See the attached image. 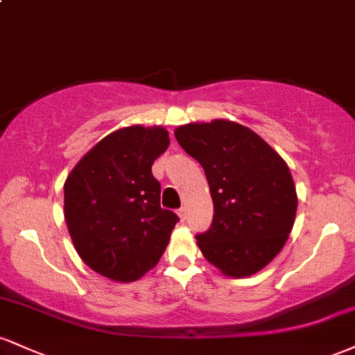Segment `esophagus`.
<instances>
[{"label":"esophagus","mask_w":355,"mask_h":355,"mask_svg":"<svg viewBox=\"0 0 355 355\" xmlns=\"http://www.w3.org/2000/svg\"><path fill=\"white\" fill-rule=\"evenodd\" d=\"M177 214H178V217H180L182 222L187 218V211H185V209H183V207H182V209H178Z\"/></svg>","instance_id":"1"}]
</instances>
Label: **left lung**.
I'll use <instances>...</instances> for the list:
<instances>
[{
    "label": "left lung",
    "instance_id": "1",
    "mask_svg": "<svg viewBox=\"0 0 355 355\" xmlns=\"http://www.w3.org/2000/svg\"><path fill=\"white\" fill-rule=\"evenodd\" d=\"M175 138L202 165L214 200L210 229L195 235L203 257L235 279L262 270L295 222L297 193L287 164L235 121L183 125Z\"/></svg>",
    "mask_w": 355,
    "mask_h": 355
}]
</instances>
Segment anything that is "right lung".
Wrapping results in <instances>:
<instances>
[{
	"mask_svg": "<svg viewBox=\"0 0 355 355\" xmlns=\"http://www.w3.org/2000/svg\"><path fill=\"white\" fill-rule=\"evenodd\" d=\"M168 145L164 126H126L100 140L68 175V232L81 260L100 275L133 282L164 255L178 217L162 209L152 165Z\"/></svg>",
	"mask_w": 355,
	"mask_h": 355,
	"instance_id": "right-lung-1",
	"label": "right lung"
}]
</instances>
